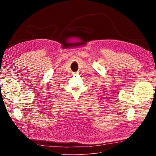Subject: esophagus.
Returning <instances> with one entry per match:
<instances>
[{"label":"esophagus","instance_id":"1","mask_svg":"<svg viewBox=\"0 0 156 156\" xmlns=\"http://www.w3.org/2000/svg\"><path fill=\"white\" fill-rule=\"evenodd\" d=\"M78 73V72H75V73H73V75H77Z\"/></svg>","mask_w":156,"mask_h":156}]
</instances>
